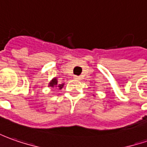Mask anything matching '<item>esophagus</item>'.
I'll return each instance as SVG.
<instances>
[{
	"label": "esophagus",
	"mask_w": 147,
	"mask_h": 147,
	"mask_svg": "<svg viewBox=\"0 0 147 147\" xmlns=\"http://www.w3.org/2000/svg\"><path fill=\"white\" fill-rule=\"evenodd\" d=\"M74 79L76 80H80V77L78 76H74Z\"/></svg>",
	"instance_id": "34e87169"
}]
</instances>
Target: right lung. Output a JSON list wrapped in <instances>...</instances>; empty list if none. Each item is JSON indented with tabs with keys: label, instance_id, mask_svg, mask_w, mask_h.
<instances>
[{
	"label": "right lung",
	"instance_id": "add662e5",
	"mask_svg": "<svg viewBox=\"0 0 147 147\" xmlns=\"http://www.w3.org/2000/svg\"><path fill=\"white\" fill-rule=\"evenodd\" d=\"M57 84H58V80H57V79L54 78L53 80H52V81L49 83V85L50 87H54V86H56ZM63 84H59L58 87L59 88V89H62V88H63Z\"/></svg>",
	"mask_w": 147,
	"mask_h": 147
}]
</instances>
